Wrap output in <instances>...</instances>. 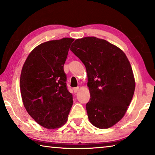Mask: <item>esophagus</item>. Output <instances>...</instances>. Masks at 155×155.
Returning <instances> with one entry per match:
<instances>
[{"mask_svg": "<svg viewBox=\"0 0 155 155\" xmlns=\"http://www.w3.org/2000/svg\"><path fill=\"white\" fill-rule=\"evenodd\" d=\"M78 89H79V87H74V88H73V91H74V93H76V92H77V91L78 90Z\"/></svg>", "mask_w": 155, "mask_h": 155, "instance_id": "34e87169", "label": "esophagus"}]
</instances>
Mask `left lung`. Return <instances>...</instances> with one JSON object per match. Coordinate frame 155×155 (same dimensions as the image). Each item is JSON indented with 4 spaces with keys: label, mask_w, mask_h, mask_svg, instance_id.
I'll list each match as a JSON object with an SVG mask.
<instances>
[{
    "label": "left lung",
    "mask_w": 155,
    "mask_h": 155,
    "mask_svg": "<svg viewBox=\"0 0 155 155\" xmlns=\"http://www.w3.org/2000/svg\"><path fill=\"white\" fill-rule=\"evenodd\" d=\"M71 47L87 71L89 120L101 129L113 127L124 117L134 94L135 81L129 61L118 47L95 37L77 39Z\"/></svg>",
    "instance_id": "8db88e82"
}]
</instances>
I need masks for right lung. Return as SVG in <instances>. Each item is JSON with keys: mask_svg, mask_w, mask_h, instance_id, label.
<instances>
[{"mask_svg": "<svg viewBox=\"0 0 155 155\" xmlns=\"http://www.w3.org/2000/svg\"><path fill=\"white\" fill-rule=\"evenodd\" d=\"M74 40L65 38L40 44L28 54L21 72L25 109L38 124L48 129L64 125L72 106L64 65Z\"/></svg>", "mask_w": 155, "mask_h": 155, "instance_id": "add662e5", "label": "right lung"}]
</instances>
